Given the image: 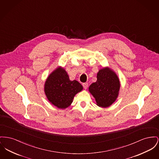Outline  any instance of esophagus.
I'll use <instances>...</instances> for the list:
<instances>
[{"label":"esophagus","mask_w":159,"mask_h":159,"mask_svg":"<svg viewBox=\"0 0 159 159\" xmlns=\"http://www.w3.org/2000/svg\"><path fill=\"white\" fill-rule=\"evenodd\" d=\"M83 86H84V88L85 89H86V88H87L88 86V83H84V84H83Z\"/></svg>","instance_id":"34e87169"}]
</instances>
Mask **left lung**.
Returning <instances> with one entry per match:
<instances>
[{"instance_id":"left-lung-1","label":"left lung","mask_w":159,"mask_h":159,"mask_svg":"<svg viewBox=\"0 0 159 159\" xmlns=\"http://www.w3.org/2000/svg\"><path fill=\"white\" fill-rule=\"evenodd\" d=\"M97 78V81L89 86V91L95 98L97 106L107 107L118 96L120 80L116 73L107 67L100 70Z\"/></svg>"}]
</instances>
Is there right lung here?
<instances>
[{
    "mask_svg": "<svg viewBox=\"0 0 159 159\" xmlns=\"http://www.w3.org/2000/svg\"><path fill=\"white\" fill-rule=\"evenodd\" d=\"M83 89L77 80H70L66 70L58 67L49 76L44 84L48 100L59 109H66L73 102L76 93Z\"/></svg>",
    "mask_w": 159,
    "mask_h": 159,
    "instance_id": "add662e5",
    "label": "right lung"
}]
</instances>
